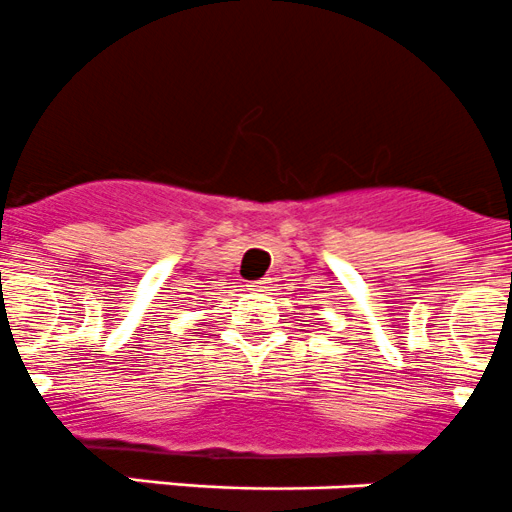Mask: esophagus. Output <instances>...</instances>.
Returning <instances> with one entry per match:
<instances>
[{
    "mask_svg": "<svg viewBox=\"0 0 512 512\" xmlns=\"http://www.w3.org/2000/svg\"><path fill=\"white\" fill-rule=\"evenodd\" d=\"M267 285H270V280H267V277H262V280H255V282H252V290H265V287Z\"/></svg>",
    "mask_w": 512,
    "mask_h": 512,
    "instance_id": "1",
    "label": "esophagus"
}]
</instances>
